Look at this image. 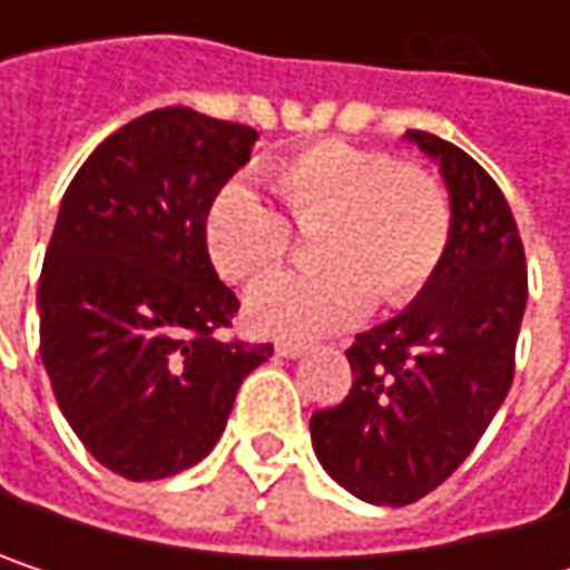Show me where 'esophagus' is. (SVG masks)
<instances>
[{"instance_id": "esophagus-1", "label": "esophagus", "mask_w": 570, "mask_h": 570, "mask_svg": "<svg viewBox=\"0 0 570 570\" xmlns=\"http://www.w3.org/2000/svg\"><path fill=\"white\" fill-rule=\"evenodd\" d=\"M309 346L306 343H296V340H281L277 343V356H286V360H296V356H303Z\"/></svg>"}]
</instances>
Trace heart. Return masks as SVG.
Here are the masks:
<instances>
[{"label": "heart", "mask_w": 570, "mask_h": 570, "mask_svg": "<svg viewBox=\"0 0 570 570\" xmlns=\"http://www.w3.org/2000/svg\"><path fill=\"white\" fill-rule=\"evenodd\" d=\"M289 220L313 234L306 274H281L247 296V320L277 340H316L360 323L373 296L412 303L442 267L452 240V200L435 174L396 165L380 148L316 141L271 168ZM204 247L220 277L250 284L284 264L293 230L257 190L224 184L204 214Z\"/></svg>", "instance_id": "obj_1"}]
</instances>
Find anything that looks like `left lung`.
Here are the masks:
<instances>
[{"label":"left lung","mask_w":570,"mask_h":570,"mask_svg":"<svg viewBox=\"0 0 570 570\" xmlns=\"http://www.w3.org/2000/svg\"><path fill=\"white\" fill-rule=\"evenodd\" d=\"M439 161L452 200V240L429 286L346 350L353 390L309 419L320 465L356 499L412 505L475 449L514 376L528 299L512 207L462 148L405 131Z\"/></svg>","instance_id":"left-lung-1"}]
</instances>
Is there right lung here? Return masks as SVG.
I'll use <instances>...</instances> for the list:
<instances>
[{
	"label": "right lung",
	"mask_w": 570,
	"mask_h": 570,
	"mask_svg": "<svg viewBox=\"0 0 570 570\" xmlns=\"http://www.w3.org/2000/svg\"><path fill=\"white\" fill-rule=\"evenodd\" d=\"M257 131L194 108L148 111L71 177L39 281V353L81 445L131 482L197 465L274 346L220 340L204 214Z\"/></svg>",
	"instance_id": "add662e5"
}]
</instances>
